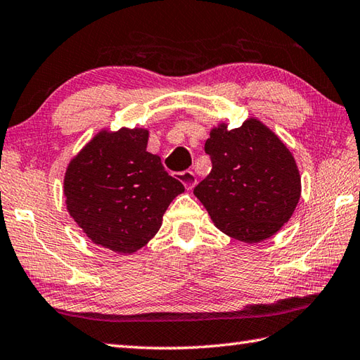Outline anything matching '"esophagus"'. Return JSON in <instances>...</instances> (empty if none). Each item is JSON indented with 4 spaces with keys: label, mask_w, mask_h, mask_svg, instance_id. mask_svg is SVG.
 Instances as JSON below:
<instances>
[{
    "label": "esophagus",
    "mask_w": 360,
    "mask_h": 360,
    "mask_svg": "<svg viewBox=\"0 0 360 360\" xmlns=\"http://www.w3.org/2000/svg\"><path fill=\"white\" fill-rule=\"evenodd\" d=\"M178 179L182 182V184L186 186V188H187V190L193 188V187H195V184H196V176H195V173H193V172H190V170H186V172H181V173H178Z\"/></svg>",
    "instance_id": "obj_1"
}]
</instances>
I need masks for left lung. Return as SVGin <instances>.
<instances>
[{"label": "left lung", "mask_w": 360, "mask_h": 360, "mask_svg": "<svg viewBox=\"0 0 360 360\" xmlns=\"http://www.w3.org/2000/svg\"><path fill=\"white\" fill-rule=\"evenodd\" d=\"M204 151L212 170L193 193L215 226L245 243H257L283 228L301 195L292 153L276 134L250 118L236 129L210 131Z\"/></svg>", "instance_id": "8db88e82"}]
</instances>
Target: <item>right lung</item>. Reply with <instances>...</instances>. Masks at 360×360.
<instances>
[{
	"mask_svg": "<svg viewBox=\"0 0 360 360\" xmlns=\"http://www.w3.org/2000/svg\"><path fill=\"white\" fill-rule=\"evenodd\" d=\"M146 143V129L103 131L70 162L63 181L70 215L91 242L118 255L150 242L184 192Z\"/></svg>",
	"mask_w": 360,
	"mask_h": 360,
	"instance_id": "add662e5",
	"label": "right lung"
}]
</instances>
